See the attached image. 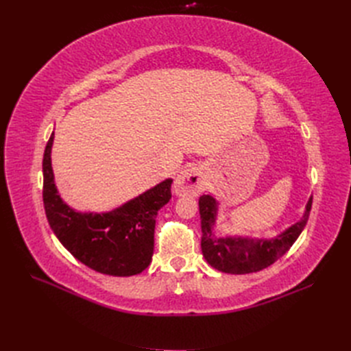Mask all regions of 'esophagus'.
Here are the masks:
<instances>
[{"label": "esophagus", "mask_w": 351, "mask_h": 351, "mask_svg": "<svg viewBox=\"0 0 351 351\" xmlns=\"http://www.w3.org/2000/svg\"><path fill=\"white\" fill-rule=\"evenodd\" d=\"M205 186L202 169L197 167H187L180 173L174 182V193L177 196H197Z\"/></svg>", "instance_id": "esophagus-1"}]
</instances>
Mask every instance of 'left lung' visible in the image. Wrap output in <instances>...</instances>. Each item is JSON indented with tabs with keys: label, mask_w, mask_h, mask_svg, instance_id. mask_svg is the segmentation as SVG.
I'll use <instances>...</instances> for the list:
<instances>
[{
	"label": "left lung",
	"mask_w": 351,
	"mask_h": 351,
	"mask_svg": "<svg viewBox=\"0 0 351 351\" xmlns=\"http://www.w3.org/2000/svg\"><path fill=\"white\" fill-rule=\"evenodd\" d=\"M312 208L309 199L300 221L280 232L274 239H250L241 236H215L218 202L214 196L204 195L199 199L202 227L200 247L205 261L221 272L250 274L268 268L289 250L306 227Z\"/></svg>",
	"instance_id": "8db88e82"
}]
</instances>
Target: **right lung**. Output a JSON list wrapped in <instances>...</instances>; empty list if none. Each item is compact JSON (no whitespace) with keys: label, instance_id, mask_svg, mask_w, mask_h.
I'll use <instances>...</instances> for the list:
<instances>
[{"label":"right lung","instance_id":"1","mask_svg":"<svg viewBox=\"0 0 351 351\" xmlns=\"http://www.w3.org/2000/svg\"><path fill=\"white\" fill-rule=\"evenodd\" d=\"M52 132L44 152V206L51 230L74 258L90 269L130 277L149 267L158 210L171 199V178L110 212H79L58 195L51 165Z\"/></svg>","mask_w":351,"mask_h":351}]
</instances>
